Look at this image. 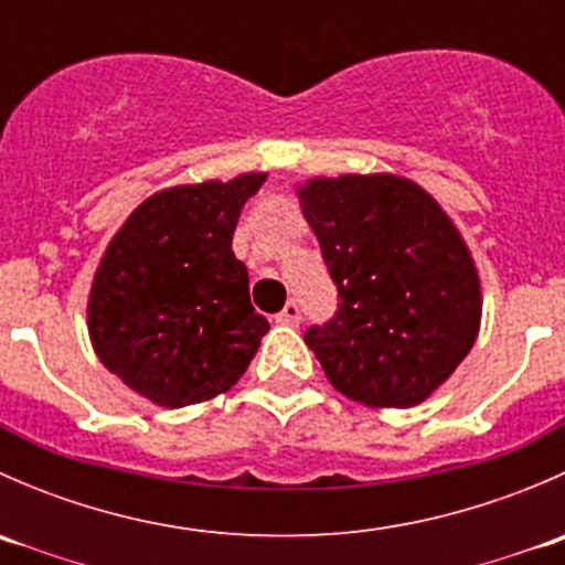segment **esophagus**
I'll return each mask as SVG.
<instances>
[{
  "instance_id": "obj_1",
  "label": "esophagus",
  "mask_w": 565,
  "mask_h": 565,
  "mask_svg": "<svg viewBox=\"0 0 565 565\" xmlns=\"http://www.w3.org/2000/svg\"><path fill=\"white\" fill-rule=\"evenodd\" d=\"M276 322L289 324V328L300 324V306L295 303V300H289V303L284 306V311H278V315H276Z\"/></svg>"
}]
</instances>
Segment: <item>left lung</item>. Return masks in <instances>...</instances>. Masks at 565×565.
Here are the masks:
<instances>
[{
	"mask_svg": "<svg viewBox=\"0 0 565 565\" xmlns=\"http://www.w3.org/2000/svg\"><path fill=\"white\" fill-rule=\"evenodd\" d=\"M339 289L306 344L335 391L366 407H415L448 383L481 330V276L443 204L391 172L295 185Z\"/></svg>",
	"mask_w": 565,
	"mask_h": 565,
	"instance_id": "obj_1",
	"label": "left lung"
}]
</instances>
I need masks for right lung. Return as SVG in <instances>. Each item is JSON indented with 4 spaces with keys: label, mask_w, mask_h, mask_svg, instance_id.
<instances>
[{
    "label": "right lung",
    "mask_w": 565,
    "mask_h": 565,
    "mask_svg": "<svg viewBox=\"0 0 565 565\" xmlns=\"http://www.w3.org/2000/svg\"><path fill=\"white\" fill-rule=\"evenodd\" d=\"M267 172L172 185L114 232L87 298L95 355L130 391L177 409L226 393L270 330L232 250L243 204Z\"/></svg>",
    "instance_id": "1"
}]
</instances>
